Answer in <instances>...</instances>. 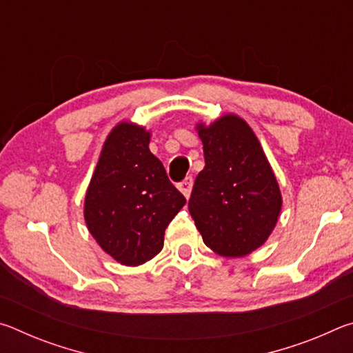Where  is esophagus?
Instances as JSON below:
<instances>
[{
    "mask_svg": "<svg viewBox=\"0 0 353 353\" xmlns=\"http://www.w3.org/2000/svg\"><path fill=\"white\" fill-rule=\"evenodd\" d=\"M179 190H181V193L185 196V198H190L191 194V190H193V177H187L185 181H182L181 183H179Z\"/></svg>",
    "mask_w": 353,
    "mask_h": 353,
    "instance_id": "34e87169",
    "label": "esophagus"
}]
</instances>
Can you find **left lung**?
<instances>
[{"label":"left lung","mask_w":353,"mask_h":353,"mask_svg":"<svg viewBox=\"0 0 353 353\" xmlns=\"http://www.w3.org/2000/svg\"><path fill=\"white\" fill-rule=\"evenodd\" d=\"M205 166L188 210L205 246L221 256H246L266 243L282 210L279 182L259 139L235 113L196 124Z\"/></svg>","instance_id":"left-lung-1"}]
</instances>
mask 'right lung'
<instances>
[{
    "mask_svg": "<svg viewBox=\"0 0 353 353\" xmlns=\"http://www.w3.org/2000/svg\"><path fill=\"white\" fill-rule=\"evenodd\" d=\"M151 130L121 121L110 130L83 201V219L113 260L139 266L163 249L165 229L185 205L160 160Z\"/></svg>",
    "mask_w": 353,
    "mask_h": 353,
    "instance_id": "add662e5",
    "label": "right lung"
}]
</instances>
